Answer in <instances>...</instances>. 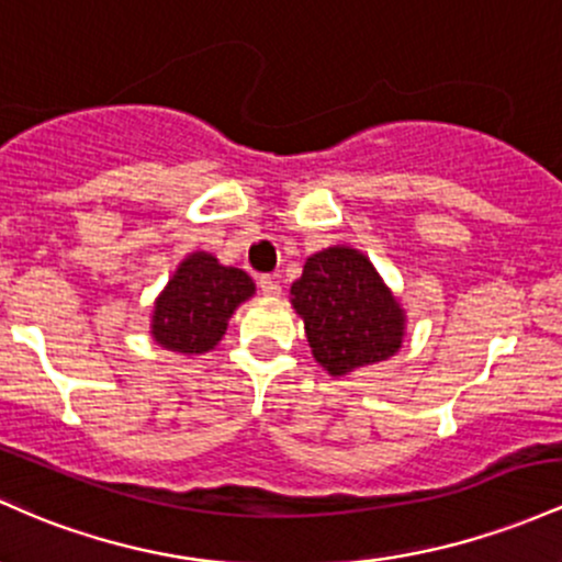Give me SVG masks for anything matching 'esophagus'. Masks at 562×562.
I'll use <instances>...</instances> for the list:
<instances>
[{"mask_svg": "<svg viewBox=\"0 0 562 562\" xmlns=\"http://www.w3.org/2000/svg\"><path fill=\"white\" fill-rule=\"evenodd\" d=\"M258 288H261L263 295H280L282 293L280 280H277V277H271V274H263L261 280H258Z\"/></svg>", "mask_w": 562, "mask_h": 562, "instance_id": "obj_1", "label": "esophagus"}]
</instances>
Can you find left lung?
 Listing matches in <instances>:
<instances>
[{
  "instance_id": "1",
  "label": "left lung",
  "mask_w": 562,
  "mask_h": 562,
  "mask_svg": "<svg viewBox=\"0 0 562 562\" xmlns=\"http://www.w3.org/2000/svg\"><path fill=\"white\" fill-rule=\"evenodd\" d=\"M291 301L314 360L330 375L386 360L403 344V310L362 252L328 248L306 258Z\"/></svg>"
}]
</instances>
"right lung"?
I'll list each match as a JSON object with an SVG mask.
<instances>
[{
    "label": "right lung",
    "instance_id": "add662e5",
    "mask_svg": "<svg viewBox=\"0 0 562 562\" xmlns=\"http://www.w3.org/2000/svg\"><path fill=\"white\" fill-rule=\"evenodd\" d=\"M252 291L256 285L243 269L221 267L211 252H194L154 306V338L181 355L211 351L224 336L226 319Z\"/></svg>",
    "mask_w": 562,
    "mask_h": 562
}]
</instances>
